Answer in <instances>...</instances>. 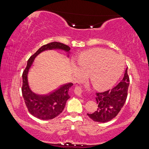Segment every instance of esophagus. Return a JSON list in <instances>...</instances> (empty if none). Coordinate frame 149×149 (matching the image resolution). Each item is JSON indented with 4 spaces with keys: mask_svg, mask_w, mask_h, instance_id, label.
<instances>
[{
    "mask_svg": "<svg viewBox=\"0 0 149 149\" xmlns=\"http://www.w3.org/2000/svg\"><path fill=\"white\" fill-rule=\"evenodd\" d=\"M74 93L75 95H77V96H79V97H81V96L82 95V89L79 86H76L75 87V89H74Z\"/></svg>",
    "mask_w": 149,
    "mask_h": 149,
    "instance_id": "1",
    "label": "esophagus"
}]
</instances>
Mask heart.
<instances>
[{"label": "heart", "mask_w": 149, "mask_h": 149, "mask_svg": "<svg viewBox=\"0 0 149 149\" xmlns=\"http://www.w3.org/2000/svg\"><path fill=\"white\" fill-rule=\"evenodd\" d=\"M77 65L72 63V72L77 80L89 75L91 83L96 89L106 91L116 84L124 71L123 58L111 50L97 48L80 55Z\"/></svg>", "instance_id": "1"}]
</instances>
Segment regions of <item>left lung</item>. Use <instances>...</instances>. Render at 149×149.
I'll list each match as a JSON object with an SVG mask.
<instances>
[{"instance_id":"8db88e82","label":"left lung","mask_w":149,"mask_h":149,"mask_svg":"<svg viewBox=\"0 0 149 149\" xmlns=\"http://www.w3.org/2000/svg\"><path fill=\"white\" fill-rule=\"evenodd\" d=\"M129 85L127 68L123 79L116 86L105 92L96 93L95 99L99 108L93 114H87L89 117L95 122L102 123L109 122L115 118L125 104Z\"/></svg>"}]
</instances>
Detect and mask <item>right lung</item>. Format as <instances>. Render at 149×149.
Masks as SVG:
<instances>
[{"label":"right lung","mask_w":149,"mask_h":149,"mask_svg":"<svg viewBox=\"0 0 149 149\" xmlns=\"http://www.w3.org/2000/svg\"><path fill=\"white\" fill-rule=\"evenodd\" d=\"M62 50L67 52L69 57L70 48L61 42H52L45 45L37 50L35 53L29 58L27 66L22 74V95L29 112L33 116L40 120H51L58 116L65 106L66 101L70 97L68 94L70 88L73 84L62 85L58 89L48 95H38L33 92L30 89L28 82V74L34 60L41 52L47 50Z\"/></svg>","instance_id":"obj_1"}]
</instances>
